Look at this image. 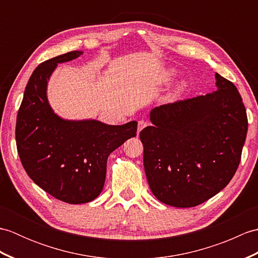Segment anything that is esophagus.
Here are the masks:
<instances>
[{
  "instance_id": "obj_1",
  "label": "esophagus",
  "mask_w": 258,
  "mask_h": 258,
  "mask_svg": "<svg viewBox=\"0 0 258 258\" xmlns=\"http://www.w3.org/2000/svg\"><path fill=\"white\" fill-rule=\"evenodd\" d=\"M146 126H149V123L146 122V120H144V119H141V120H139V127H138V133L140 134V132L143 128H145Z\"/></svg>"
}]
</instances>
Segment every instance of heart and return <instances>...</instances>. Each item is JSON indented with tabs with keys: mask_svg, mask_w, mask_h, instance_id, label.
Listing matches in <instances>:
<instances>
[{
	"mask_svg": "<svg viewBox=\"0 0 258 258\" xmlns=\"http://www.w3.org/2000/svg\"><path fill=\"white\" fill-rule=\"evenodd\" d=\"M169 75H171V74H169ZM182 91H183V87H182V86H179L178 89H177L176 91H175V93L173 94V96H178V95L180 94V93H182Z\"/></svg>",
	"mask_w": 258,
	"mask_h": 258,
	"instance_id": "1",
	"label": "heart"
}]
</instances>
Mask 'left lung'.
Listing matches in <instances>:
<instances>
[{
  "mask_svg": "<svg viewBox=\"0 0 258 258\" xmlns=\"http://www.w3.org/2000/svg\"><path fill=\"white\" fill-rule=\"evenodd\" d=\"M217 91L155 107L153 126L141 131L152 193L174 207L210 200L236 173L247 134L237 87L215 74Z\"/></svg>",
  "mask_w": 258,
  "mask_h": 258,
  "instance_id": "8db88e82",
  "label": "left lung"
}]
</instances>
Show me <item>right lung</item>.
Segmentation results:
<instances>
[{"mask_svg":"<svg viewBox=\"0 0 258 258\" xmlns=\"http://www.w3.org/2000/svg\"><path fill=\"white\" fill-rule=\"evenodd\" d=\"M81 54L69 52L38 65L27 82L15 127L16 147L27 175L69 204L89 203L101 194L108 155L138 131L135 120L114 126L98 120L71 122L53 113L46 98L47 80L57 63Z\"/></svg>","mask_w":258,"mask_h":258,"instance_id":"add662e5","label":"right lung"}]
</instances>
